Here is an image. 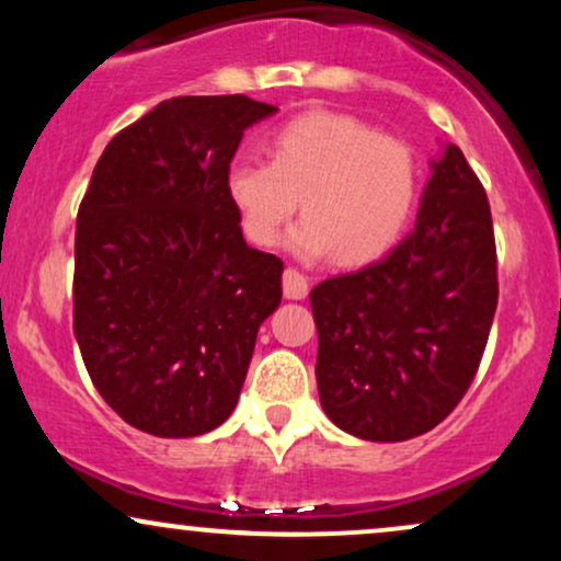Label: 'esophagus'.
<instances>
[{
	"instance_id": "esophagus-1",
	"label": "esophagus",
	"mask_w": 561,
	"mask_h": 561,
	"mask_svg": "<svg viewBox=\"0 0 561 561\" xmlns=\"http://www.w3.org/2000/svg\"><path fill=\"white\" fill-rule=\"evenodd\" d=\"M282 287H285V298L302 300L308 295V276L300 274L298 268H285V274H282Z\"/></svg>"
}]
</instances>
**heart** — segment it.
Wrapping results in <instances>:
<instances>
[{"label": "heart", "mask_w": 561, "mask_h": 561, "mask_svg": "<svg viewBox=\"0 0 561 561\" xmlns=\"http://www.w3.org/2000/svg\"><path fill=\"white\" fill-rule=\"evenodd\" d=\"M268 160H237L227 195L240 229L259 248H274L293 221L302 259L334 253L343 266L379 259L401 240L420 197V160L401 137L362 118L311 111L272 134Z\"/></svg>", "instance_id": "heart-1"}]
</instances>
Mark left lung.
<instances>
[{
  "mask_svg": "<svg viewBox=\"0 0 561 561\" xmlns=\"http://www.w3.org/2000/svg\"><path fill=\"white\" fill-rule=\"evenodd\" d=\"M414 231L362 272L311 289L327 416L364 440H409L459 405L499 306L485 186L448 145Z\"/></svg>",
  "mask_w": 561,
  "mask_h": 561,
  "instance_id": "1",
  "label": "left lung"
}]
</instances>
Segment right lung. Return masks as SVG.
I'll list each match as a JSON object with an SVG mask.
<instances>
[{
	"label": "right lung",
	"instance_id": "1",
	"mask_svg": "<svg viewBox=\"0 0 561 561\" xmlns=\"http://www.w3.org/2000/svg\"><path fill=\"white\" fill-rule=\"evenodd\" d=\"M276 107L171 96L118 131L76 218L73 332L121 420L192 437L234 411L282 263L248 248L227 195L242 134Z\"/></svg>",
	"mask_w": 561,
	"mask_h": 561
}]
</instances>
